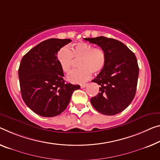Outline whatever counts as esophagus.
Masks as SVG:
<instances>
[{"mask_svg":"<svg viewBox=\"0 0 160 160\" xmlns=\"http://www.w3.org/2000/svg\"><path fill=\"white\" fill-rule=\"evenodd\" d=\"M87 83H84V84H82V85H81V88H85L86 87H87Z\"/></svg>","mask_w":160,"mask_h":160,"instance_id":"34e87169","label":"esophagus"}]
</instances>
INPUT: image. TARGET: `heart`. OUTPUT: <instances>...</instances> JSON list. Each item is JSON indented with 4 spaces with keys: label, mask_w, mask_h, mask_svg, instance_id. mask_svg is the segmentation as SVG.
Masks as SVG:
<instances>
[{
    "label": "heart",
    "mask_w": 160,
    "mask_h": 160,
    "mask_svg": "<svg viewBox=\"0 0 160 160\" xmlns=\"http://www.w3.org/2000/svg\"><path fill=\"white\" fill-rule=\"evenodd\" d=\"M73 58L80 59L78 65L80 68L73 70L68 76V81L73 83L87 82L92 73H100L107 63V55L102 48H94L89 43H77L73 44L72 50L63 47L57 53L58 62L64 73H67L72 69Z\"/></svg>",
    "instance_id": "1"
}]
</instances>
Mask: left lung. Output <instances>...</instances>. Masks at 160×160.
Returning a JSON list of instances; mask_svg holds the SVG:
<instances>
[{"instance_id": "obj_1", "label": "left lung", "mask_w": 160, "mask_h": 160, "mask_svg": "<svg viewBox=\"0 0 160 160\" xmlns=\"http://www.w3.org/2000/svg\"><path fill=\"white\" fill-rule=\"evenodd\" d=\"M105 51L107 63L93 82L99 93L91 99L94 109L104 115H115L131 104L136 94L139 66L134 53L121 41L104 36L87 38Z\"/></svg>"}]
</instances>
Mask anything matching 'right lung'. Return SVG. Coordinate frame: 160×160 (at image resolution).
<instances>
[{
	"mask_svg": "<svg viewBox=\"0 0 160 160\" xmlns=\"http://www.w3.org/2000/svg\"><path fill=\"white\" fill-rule=\"evenodd\" d=\"M71 39L50 38L38 43L22 58L18 77L23 100L40 116L61 114L79 85L66 83L57 60V53Z\"/></svg>",
	"mask_w": 160,
	"mask_h": 160,
	"instance_id": "obj_1",
	"label": "right lung"
}]
</instances>
